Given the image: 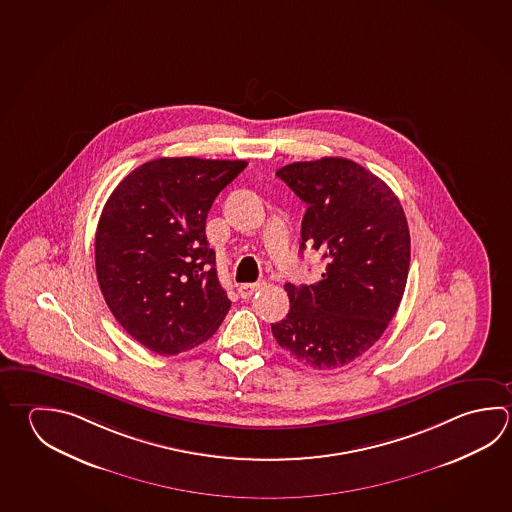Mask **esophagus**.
<instances>
[{
	"label": "esophagus",
	"instance_id": "1",
	"mask_svg": "<svg viewBox=\"0 0 512 512\" xmlns=\"http://www.w3.org/2000/svg\"><path fill=\"white\" fill-rule=\"evenodd\" d=\"M263 287H265V283H263V281H256V283H242V285L238 287V294H240L243 299H249L254 292H258V290L263 289Z\"/></svg>",
	"mask_w": 512,
	"mask_h": 512
}]
</instances>
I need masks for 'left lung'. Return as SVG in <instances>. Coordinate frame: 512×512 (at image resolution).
Segmentation results:
<instances>
[{
  "label": "left lung",
  "instance_id": "left-lung-1",
  "mask_svg": "<svg viewBox=\"0 0 512 512\" xmlns=\"http://www.w3.org/2000/svg\"><path fill=\"white\" fill-rule=\"evenodd\" d=\"M307 204L301 247L323 252L312 285L287 283L290 310L272 323L279 346L299 363L332 370L379 341L406 289L409 229L399 198L354 160L325 157L276 171Z\"/></svg>",
  "mask_w": 512,
  "mask_h": 512
}]
</instances>
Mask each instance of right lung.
Wrapping results in <instances>:
<instances>
[{
  "instance_id": "right-lung-1",
  "label": "right lung",
  "mask_w": 512,
  "mask_h": 512,
  "mask_svg": "<svg viewBox=\"0 0 512 512\" xmlns=\"http://www.w3.org/2000/svg\"><path fill=\"white\" fill-rule=\"evenodd\" d=\"M245 166V160L157 158L133 169L104 205L95 233L99 287L119 325L155 354L204 343L231 308L205 220Z\"/></svg>"
}]
</instances>
